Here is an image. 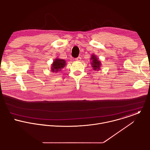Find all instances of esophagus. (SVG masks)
I'll use <instances>...</instances> for the list:
<instances>
[{"instance_id":"1","label":"esophagus","mask_w":150,"mask_h":150,"mask_svg":"<svg viewBox=\"0 0 150 150\" xmlns=\"http://www.w3.org/2000/svg\"><path fill=\"white\" fill-rule=\"evenodd\" d=\"M81 59V57L80 56H79V57H76V58L75 59V60H78V61H80Z\"/></svg>"}]
</instances>
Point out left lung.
Listing matches in <instances>:
<instances>
[{
    "instance_id": "obj_1",
    "label": "left lung",
    "mask_w": 150,
    "mask_h": 150,
    "mask_svg": "<svg viewBox=\"0 0 150 150\" xmlns=\"http://www.w3.org/2000/svg\"><path fill=\"white\" fill-rule=\"evenodd\" d=\"M91 59L93 60L92 65H93V68L94 69V71L98 70L100 68V66L101 65V63H100V61L97 60V57L95 56L94 55H92Z\"/></svg>"
}]
</instances>
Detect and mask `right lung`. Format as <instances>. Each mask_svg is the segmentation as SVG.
Segmentation results:
<instances>
[{
  "instance_id": "add662e5",
  "label": "right lung",
  "mask_w": 150,
  "mask_h": 150,
  "mask_svg": "<svg viewBox=\"0 0 150 150\" xmlns=\"http://www.w3.org/2000/svg\"><path fill=\"white\" fill-rule=\"evenodd\" d=\"M65 64L66 63L65 60L56 59L52 64V71L53 72H57L58 71H60L62 68L65 67Z\"/></svg>"
}]
</instances>
